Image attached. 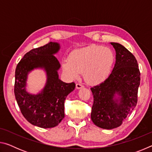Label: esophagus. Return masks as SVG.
Segmentation results:
<instances>
[{
	"mask_svg": "<svg viewBox=\"0 0 152 152\" xmlns=\"http://www.w3.org/2000/svg\"><path fill=\"white\" fill-rule=\"evenodd\" d=\"M76 87L77 89H80V88H84V86L82 85V84H80V83H77L76 84Z\"/></svg>",
	"mask_w": 152,
	"mask_h": 152,
	"instance_id": "34e87169",
	"label": "esophagus"
}]
</instances>
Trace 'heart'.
<instances>
[{"mask_svg": "<svg viewBox=\"0 0 152 152\" xmlns=\"http://www.w3.org/2000/svg\"><path fill=\"white\" fill-rule=\"evenodd\" d=\"M115 61L111 49L101 45H90L74 50L61 62L64 72L71 79H77L83 72L90 84L101 83L107 78Z\"/></svg>", "mask_w": 152, "mask_h": 152, "instance_id": "1", "label": "heart"}]
</instances>
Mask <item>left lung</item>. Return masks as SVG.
<instances>
[{
	"instance_id": "obj_1",
	"label": "left lung",
	"mask_w": 152,
	"mask_h": 152,
	"mask_svg": "<svg viewBox=\"0 0 152 152\" xmlns=\"http://www.w3.org/2000/svg\"><path fill=\"white\" fill-rule=\"evenodd\" d=\"M110 44L116 51L114 68L104 82L91 88L94 98L91 119L95 125L105 129L119 127L132 113L140 84L135 56L120 43Z\"/></svg>"
}]
</instances>
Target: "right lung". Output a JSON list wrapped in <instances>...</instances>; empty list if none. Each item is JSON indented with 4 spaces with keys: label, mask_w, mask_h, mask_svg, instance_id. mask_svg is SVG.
Listing matches in <instances>:
<instances>
[{
    "label": "right lung",
    "mask_w": 152,
    "mask_h": 152,
    "mask_svg": "<svg viewBox=\"0 0 152 152\" xmlns=\"http://www.w3.org/2000/svg\"><path fill=\"white\" fill-rule=\"evenodd\" d=\"M58 43L50 42L27 52L15 70V96L20 112L32 125L42 128L57 126L64 116V101L75 88L74 82L66 83L59 79L60 64L54 54L60 50ZM42 68L47 80L42 91L37 95L26 91L28 74L34 69Z\"/></svg>",
    "instance_id": "obj_1"
}]
</instances>
